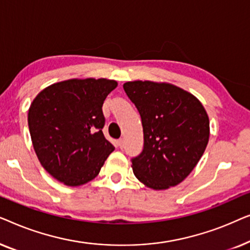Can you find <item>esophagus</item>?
Segmentation results:
<instances>
[{
    "label": "esophagus",
    "instance_id": "34e87169",
    "mask_svg": "<svg viewBox=\"0 0 250 250\" xmlns=\"http://www.w3.org/2000/svg\"><path fill=\"white\" fill-rule=\"evenodd\" d=\"M118 146H119V148H123V146H124V139H119L118 140Z\"/></svg>",
    "mask_w": 250,
    "mask_h": 250
}]
</instances>
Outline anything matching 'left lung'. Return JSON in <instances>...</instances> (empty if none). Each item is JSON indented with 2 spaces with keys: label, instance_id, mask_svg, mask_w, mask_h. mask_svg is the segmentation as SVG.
I'll list each match as a JSON object with an SVG mask.
<instances>
[{
  "label": "left lung",
  "instance_id": "obj_1",
  "mask_svg": "<svg viewBox=\"0 0 250 250\" xmlns=\"http://www.w3.org/2000/svg\"><path fill=\"white\" fill-rule=\"evenodd\" d=\"M123 87L143 127V149L131 159L134 175L155 190L181 183L196 167L209 139L203 104L170 84L135 81Z\"/></svg>",
  "mask_w": 250,
  "mask_h": 250
}]
</instances>
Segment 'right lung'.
<instances>
[{"label": "right lung", "mask_w": 250, "mask_h": 250, "mask_svg": "<svg viewBox=\"0 0 250 250\" xmlns=\"http://www.w3.org/2000/svg\"><path fill=\"white\" fill-rule=\"evenodd\" d=\"M117 83L69 80L53 84L34 99L28 126L40 163L70 187L93 180L115 146L104 138L102 104Z\"/></svg>", "instance_id": "1"}]
</instances>
